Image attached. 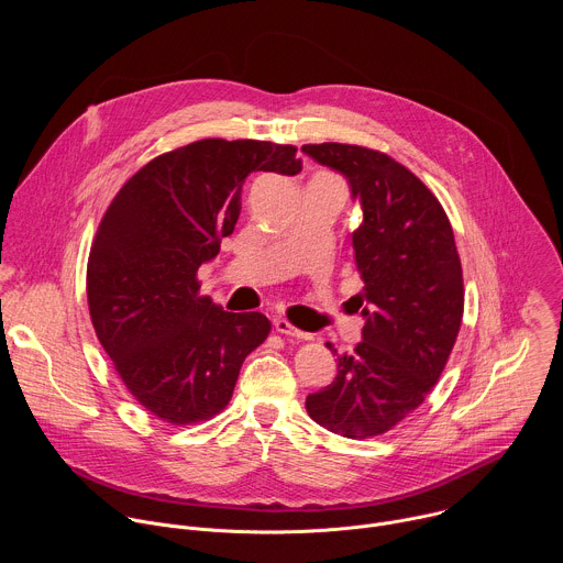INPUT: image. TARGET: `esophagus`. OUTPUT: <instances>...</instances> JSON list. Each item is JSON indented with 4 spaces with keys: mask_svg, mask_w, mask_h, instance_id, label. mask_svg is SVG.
Here are the masks:
<instances>
[{
    "mask_svg": "<svg viewBox=\"0 0 563 563\" xmlns=\"http://www.w3.org/2000/svg\"><path fill=\"white\" fill-rule=\"evenodd\" d=\"M274 328L278 334H285V336H294V339H309L307 332H300L298 328H294L287 318H274Z\"/></svg>",
    "mask_w": 563,
    "mask_h": 563,
    "instance_id": "1",
    "label": "esophagus"
}]
</instances>
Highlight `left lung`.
Returning <instances> with one entry per match:
<instances>
[{
	"label": "left lung",
	"instance_id": "obj_1",
	"mask_svg": "<svg viewBox=\"0 0 563 563\" xmlns=\"http://www.w3.org/2000/svg\"><path fill=\"white\" fill-rule=\"evenodd\" d=\"M302 153L343 174L361 202L352 245L363 291L352 300L365 318L363 341L305 408L334 434L372 439L423 404L450 358L463 318L454 233L437 196L387 153L339 142Z\"/></svg>",
	"mask_w": 563,
	"mask_h": 563
}]
</instances>
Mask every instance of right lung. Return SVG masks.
<instances>
[{
	"mask_svg": "<svg viewBox=\"0 0 563 563\" xmlns=\"http://www.w3.org/2000/svg\"><path fill=\"white\" fill-rule=\"evenodd\" d=\"M296 146L198 140L146 163L118 191L87 267L96 334L137 404L172 426L216 417L272 330L200 294L198 269L233 233L250 174H300Z\"/></svg>",
	"mask_w": 563,
	"mask_h": 563,
	"instance_id": "obj_1",
	"label": "right lung"
}]
</instances>
